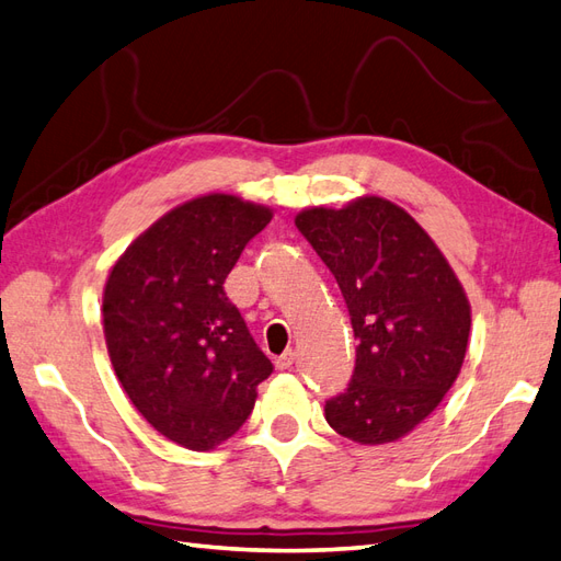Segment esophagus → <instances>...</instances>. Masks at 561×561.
<instances>
[{
    "mask_svg": "<svg viewBox=\"0 0 561 561\" xmlns=\"http://www.w3.org/2000/svg\"><path fill=\"white\" fill-rule=\"evenodd\" d=\"M293 363H295V352L287 350L285 354H280V356L276 358V368H278V370H287V368H293Z\"/></svg>",
    "mask_w": 561,
    "mask_h": 561,
    "instance_id": "obj_1",
    "label": "esophagus"
}]
</instances>
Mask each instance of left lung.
I'll use <instances>...</instances> for the list:
<instances>
[{
    "instance_id": "left-lung-1",
    "label": "left lung",
    "mask_w": 561,
    "mask_h": 561,
    "mask_svg": "<svg viewBox=\"0 0 561 561\" xmlns=\"http://www.w3.org/2000/svg\"><path fill=\"white\" fill-rule=\"evenodd\" d=\"M335 276L356 346L352 380L325 420L356 444H387L420 425L456 382L469 301L425 229L389 201L313 207L295 219Z\"/></svg>"
}]
</instances>
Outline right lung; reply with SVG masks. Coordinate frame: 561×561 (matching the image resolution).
I'll use <instances>...</instances> for the list:
<instances>
[{
  "label": "right lung",
  "mask_w": 561,
  "mask_h": 561,
  "mask_svg": "<svg viewBox=\"0 0 561 561\" xmlns=\"http://www.w3.org/2000/svg\"><path fill=\"white\" fill-rule=\"evenodd\" d=\"M271 221L266 207L211 193L134 240L103 293V332L119 385L170 442L209 450L250 417L274 373L226 297V276Z\"/></svg>",
  "instance_id": "right-lung-1"
}]
</instances>
